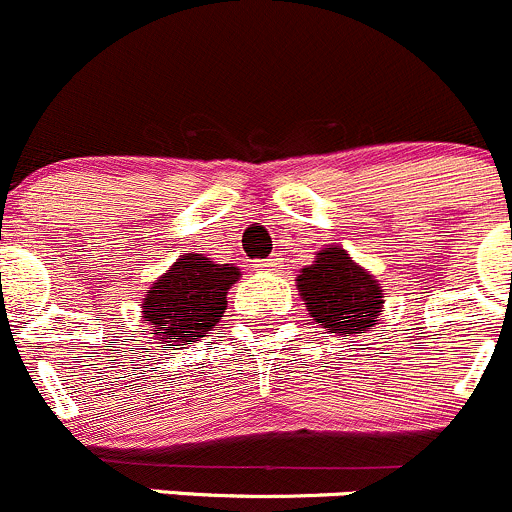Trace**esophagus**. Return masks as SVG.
Here are the masks:
<instances>
[{"label":"esophagus","mask_w":512,"mask_h":512,"mask_svg":"<svg viewBox=\"0 0 512 512\" xmlns=\"http://www.w3.org/2000/svg\"><path fill=\"white\" fill-rule=\"evenodd\" d=\"M278 261H281V258L271 256V258H266V261L256 263V266H258V271H276V268H278Z\"/></svg>","instance_id":"esophagus-1"}]
</instances>
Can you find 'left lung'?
<instances>
[{
	"mask_svg": "<svg viewBox=\"0 0 512 512\" xmlns=\"http://www.w3.org/2000/svg\"><path fill=\"white\" fill-rule=\"evenodd\" d=\"M296 288L311 321L328 333L353 336L371 331L381 321L383 286L343 246L316 251V261L298 271Z\"/></svg>",
	"mask_w": 512,
	"mask_h": 512,
	"instance_id": "1",
	"label": "left lung"
}]
</instances>
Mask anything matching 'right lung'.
<instances>
[{
	"mask_svg": "<svg viewBox=\"0 0 512 512\" xmlns=\"http://www.w3.org/2000/svg\"><path fill=\"white\" fill-rule=\"evenodd\" d=\"M241 278L234 263L204 254H184L161 273L141 298V318L164 346H186L204 338L226 313L229 288Z\"/></svg>",
	"mask_w": 512,
	"mask_h": 512,
	"instance_id": "1",
	"label": "right lung"
}]
</instances>
